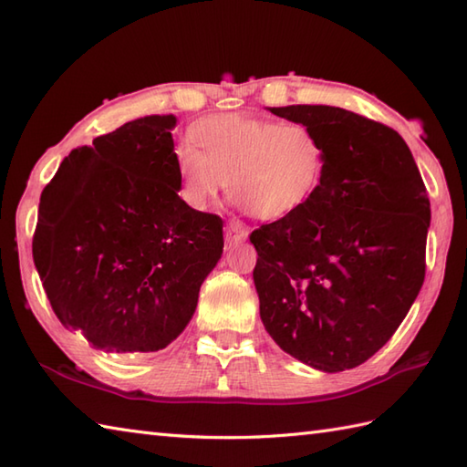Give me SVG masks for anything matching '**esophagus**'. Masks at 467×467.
I'll return each instance as SVG.
<instances>
[{
	"instance_id": "obj_1",
	"label": "esophagus",
	"mask_w": 467,
	"mask_h": 467,
	"mask_svg": "<svg viewBox=\"0 0 467 467\" xmlns=\"http://www.w3.org/2000/svg\"><path fill=\"white\" fill-rule=\"evenodd\" d=\"M224 234L228 241H244L246 236H249V226H246L244 223L236 221V218H233V221H228L226 226H224Z\"/></svg>"
}]
</instances>
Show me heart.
<instances>
[{
    "mask_svg": "<svg viewBox=\"0 0 467 467\" xmlns=\"http://www.w3.org/2000/svg\"><path fill=\"white\" fill-rule=\"evenodd\" d=\"M192 144L176 150V171L196 208L211 202L228 178L234 201L276 221L301 211L323 182L325 144L305 122L221 114L196 124Z\"/></svg>",
    "mask_w": 467,
    "mask_h": 467,
    "instance_id": "obj_1",
    "label": "heart"
}]
</instances>
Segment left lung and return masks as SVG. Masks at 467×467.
Masks as SVG:
<instances>
[{
    "instance_id": "left-lung-1",
    "label": "left lung",
    "mask_w": 467,
    "mask_h": 467,
    "mask_svg": "<svg viewBox=\"0 0 467 467\" xmlns=\"http://www.w3.org/2000/svg\"><path fill=\"white\" fill-rule=\"evenodd\" d=\"M271 112L315 128L327 164L301 211L251 234L261 319L295 359L353 369L391 339L421 289L430 198L393 128L335 106Z\"/></svg>"
}]
</instances>
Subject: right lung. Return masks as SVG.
<instances>
[{"label": "right lung", "mask_w": 467, "mask_h": 467, "mask_svg": "<svg viewBox=\"0 0 467 467\" xmlns=\"http://www.w3.org/2000/svg\"><path fill=\"white\" fill-rule=\"evenodd\" d=\"M174 124L146 116L94 138L39 198V279L57 319L98 349H164L223 254V218L178 196Z\"/></svg>", "instance_id": "1"}]
</instances>
